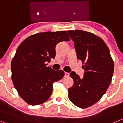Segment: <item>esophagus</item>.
Here are the masks:
<instances>
[{
  "instance_id": "obj_1",
  "label": "esophagus",
  "mask_w": 123,
  "mask_h": 123,
  "mask_svg": "<svg viewBox=\"0 0 123 123\" xmlns=\"http://www.w3.org/2000/svg\"><path fill=\"white\" fill-rule=\"evenodd\" d=\"M69 75V74L68 72H65V77H68Z\"/></svg>"
}]
</instances>
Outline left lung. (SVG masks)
<instances>
[{
  "label": "left lung",
  "instance_id": "8db88e82",
  "mask_svg": "<svg viewBox=\"0 0 123 123\" xmlns=\"http://www.w3.org/2000/svg\"><path fill=\"white\" fill-rule=\"evenodd\" d=\"M68 32L84 70L82 78L75 72L70 73L74 84L68 90V98L74 105L86 108L105 93L111 82L114 64L108 46L100 37L81 30Z\"/></svg>",
  "mask_w": 123,
  "mask_h": 123
}]
</instances>
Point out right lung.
<instances>
[{
	"instance_id": "obj_1",
	"label": "right lung",
	"mask_w": 123,
	"mask_h": 123,
	"mask_svg": "<svg viewBox=\"0 0 123 123\" xmlns=\"http://www.w3.org/2000/svg\"><path fill=\"white\" fill-rule=\"evenodd\" d=\"M64 41H69L65 31L40 32L28 37L18 46L11 62L12 80L20 97L29 105L47 101L53 84L64 77V71L53 70L46 62L55 58V46Z\"/></svg>"
}]
</instances>
